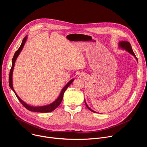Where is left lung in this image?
Listing matches in <instances>:
<instances>
[{"label":"left lung","instance_id":"obj_1","mask_svg":"<svg viewBox=\"0 0 147 147\" xmlns=\"http://www.w3.org/2000/svg\"><path fill=\"white\" fill-rule=\"evenodd\" d=\"M119 47H121V48H122L123 49H125V50H126L128 52H129L130 53H131V55H133L136 57V59L137 60V57H136V55H135V54H134V52H133V49H132L131 46L129 42H127V41H121V42H119ZM85 103H86V107H87V108H88L90 111H92V112H94V111H92V109H91L88 107V106L87 105V104L86 103V102H85Z\"/></svg>","mask_w":147,"mask_h":147}]
</instances>
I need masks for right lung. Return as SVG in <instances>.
<instances>
[{
	"instance_id": "right-lung-1",
	"label": "right lung",
	"mask_w": 147,
	"mask_h": 147,
	"mask_svg": "<svg viewBox=\"0 0 147 147\" xmlns=\"http://www.w3.org/2000/svg\"><path fill=\"white\" fill-rule=\"evenodd\" d=\"M27 36H25L24 38L23 39V41H22V44H21L20 48L18 49V50L15 52L14 55V56L12 59V65H11V68L10 69V74H9V86L10 87V88L14 91L15 95H16L17 98H18V99L19 100V101L21 102V103H22L23 105L28 110H29L30 111H32V112H40V113H47V112H52L53 111H54L56 108H57L59 105L60 104L62 99H63V94H64V92L66 91V89L69 87V86L73 82V81H74V79H72L71 80H70L67 84L66 85V86L63 88V90H61L60 94V95L58 97V98L55 101L53 102V103H52L51 104H49L48 105H47V106H44V107H31V106H30L28 105H27V103H26L24 102H23L22 99H21L19 96L17 95V94L16 93V92L14 91V90L13 87V82H12V75H13V69H14V63H15V61H16V60L17 59V57H18V55L20 54V52L22 51V50L23 49V47L26 43V41L27 40Z\"/></svg>"
}]
</instances>
